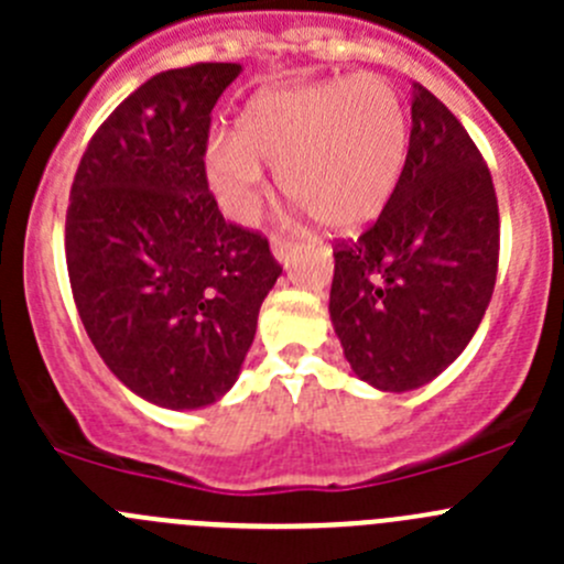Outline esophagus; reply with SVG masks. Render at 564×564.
Returning <instances> with one entry per match:
<instances>
[{
    "mask_svg": "<svg viewBox=\"0 0 564 564\" xmlns=\"http://www.w3.org/2000/svg\"><path fill=\"white\" fill-rule=\"evenodd\" d=\"M270 242H272V253H275L278 261H283V264H289V259H292V256L297 253V242L289 240V237L272 235Z\"/></svg>",
    "mask_w": 564,
    "mask_h": 564,
    "instance_id": "obj_1",
    "label": "esophagus"
}]
</instances>
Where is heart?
Returning <instances> with one entry per match:
<instances>
[{
	"mask_svg": "<svg viewBox=\"0 0 564 564\" xmlns=\"http://www.w3.org/2000/svg\"><path fill=\"white\" fill-rule=\"evenodd\" d=\"M406 150L403 98L388 78L368 73L256 95L235 141L207 147V176L226 213L250 220L264 193L259 163H267L316 224L355 231L390 202Z\"/></svg>",
	"mask_w": 564,
	"mask_h": 564,
	"instance_id": "b5f03b06",
	"label": "heart"
}]
</instances>
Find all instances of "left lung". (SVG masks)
Segmentation results:
<instances>
[{
    "instance_id": "8db88e82",
    "label": "left lung",
    "mask_w": 564,
    "mask_h": 564,
    "mask_svg": "<svg viewBox=\"0 0 564 564\" xmlns=\"http://www.w3.org/2000/svg\"><path fill=\"white\" fill-rule=\"evenodd\" d=\"M401 180L379 218L335 240L329 316L351 371L403 392L440 377L491 303L499 207L456 113L414 82Z\"/></svg>"
}]
</instances>
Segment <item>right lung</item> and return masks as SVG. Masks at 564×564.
<instances>
[{
    "mask_svg": "<svg viewBox=\"0 0 564 564\" xmlns=\"http://www.w3.org/2000/svg\"><path fill=\"white\" fill-rule=\"evenodd\" d=\"M235 62L152 76L95 130L78 163L65 256L84 329L113 377L166 409L235 384L283 267L261 231L220 215L209 122Z\"/></svg>",
    "mask_w": 564,
    "mask_h": 564,
    "instance_id": "right-lung-1",
    "label": "right lung"
}]
</instances>
